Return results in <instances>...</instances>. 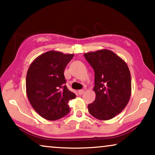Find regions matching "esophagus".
<instances>
[{
	"mask_svg": "<svg viewBox=\"0 0 155 155\" xmlns=\"http://www.w3.org/2000/svg\"><path fill=\"white\" fill-rule=\"evenodd\" d=\"M84 92V90H78V94L81 95V94H83Z\"/></svg>",
	"mask_w": 155,
	"mask_h": 155,
	"instance_id": "34e87169",
	"label": "esophagus"
}]
</instances>
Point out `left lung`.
Masks as SVG:
<instances>
[{"instance_id": "obj_1", "label": "left lung", "mask_w": 155, "mask_h": 155, "mask_svg": "<svg viewBox=\"0 0 155 155\" xmlns=\"http://www.w3.org/2000/svg\"><path fill=\"white\" fill-rule=\"evenodd\" d=\"M94 71L96 98L88 104L94 118L106 120L120 114L128 104L131 94V78L126 63L113 51L99 50L84 54Z\"/></svg>"}]
</instances>
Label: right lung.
<instances>
[{
	"mask_svg": "<svg viewBox=\"0 0 155 155\" xmlns=\"http://www.w3.org/2000/svg\"><path fill=\"white\" fill-rule=\"evenodd\" d=\"M73 54L50 51L38 56L26 78L27 98L33 109L46 120H55L70 112L68 101L76 95L65 85L64 70Z\"/></svg>",
	"mask_w": 155,
	"mask_h": 155,
	"instance_id": "1",
	"label": "right lung"
}]
</instances>
